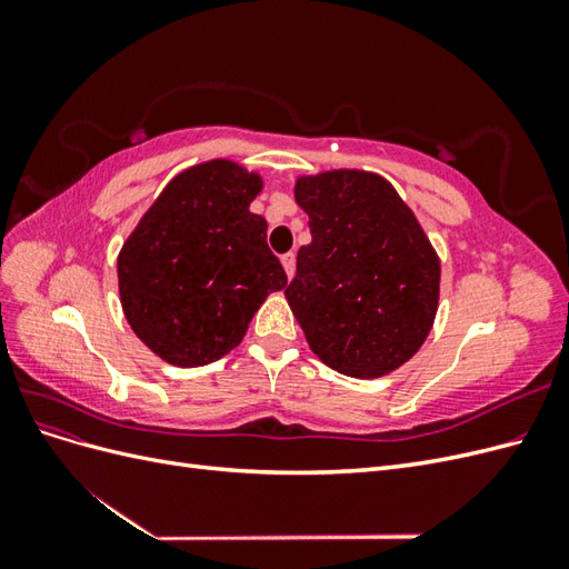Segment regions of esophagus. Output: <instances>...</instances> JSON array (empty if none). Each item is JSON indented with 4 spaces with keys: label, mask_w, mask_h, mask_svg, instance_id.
I'll return each mask as SVG.
<instances>
[{
    "label": "esophagus",
    "mask_w": 569,
    "mask_h": 569,
    "mask_svg": "<svg viewBox=\"0 0 569 569\" xmlns=\"http://www.w3.org/2000/svg\"><path fill=\"white\" fill-rule=\"evenodd\" d=\"M282 268H284L289 280L295 278V270H297V258H295V253H284V256H282Z\"/></svg>",
    "instance_id": "obj_1"
}]
</instances>
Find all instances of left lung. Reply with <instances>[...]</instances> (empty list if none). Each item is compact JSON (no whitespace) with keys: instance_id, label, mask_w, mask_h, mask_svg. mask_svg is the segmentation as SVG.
Segmentation results:
<instances>
[{"instance_id":"1","label":"left lung","mask_w":569,"mask_h":569,"mask_svg":"<svg viewBox=\"0 0 569 569\" xmlns=\"http://www.w3.org/2000/svg\"><path fill=\"white\" fill-rule=\"evenodd\" d=\"M313 242L284 289L308 347L349 377H382L418 353L439 308V256L389 180L339 168L301 176Z\"/></svg>"}]
</instances>
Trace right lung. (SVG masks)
I'll list each match as a JSON object with an SVG mask.
<instances>
[{"instance_id":"right-lung-1","label":"right lung","mask_w":569,"mask_h":569,"mask_svg":"<svg viewBox=\"0 0 569 569\" xmlns=\"http://www.w3.org/2000/svg\"><path fill=\"white\" fill-rule=\"evenodd\" d=\"M263 178L230 159L184 168L118 253V295L132 332L161 360L199 368L242 343L287 274L268 222L249 211Z\"/></svg>"}]
</instances>
